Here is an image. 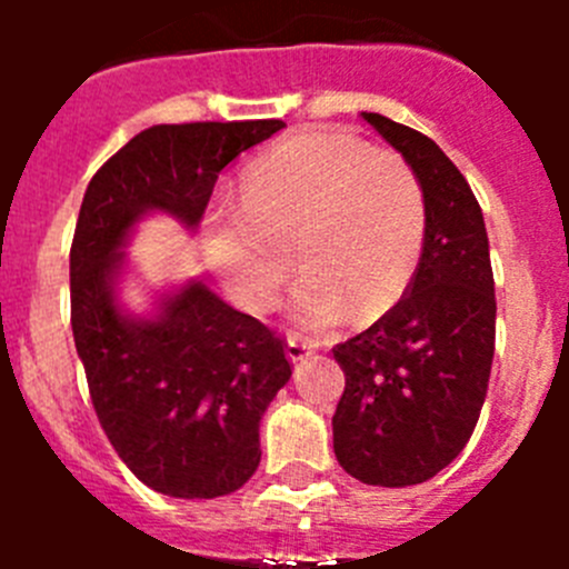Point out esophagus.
<instances>
[{
  "label": "esophagus",
  "mask_w": 569,
  "mask_h": 569,
  "mask_svg": "<svg viewBox=\"0 0 569 569\" xmlns=\"http://www.w3.org/2000/svg\"><path fill=\"white\" fill-rule=\"evenodd\" d=\"M313 350L316 347L310 345V341H305V339H299V336H288V359L293 361H305L308 359V356H313Z\"/></svg>",
  "instance_id": "1"
}]
</instances>
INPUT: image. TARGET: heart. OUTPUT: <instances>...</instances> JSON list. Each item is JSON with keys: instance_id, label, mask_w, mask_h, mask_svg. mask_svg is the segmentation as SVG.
Segmentation results:
<instances>
[{"instance_id": "heart-1", "label": "heart", "mask_w": 569, "mask_h": 569, "mask_svg": "<svg viewBox=\"0 0 569 569\" xmlns=\"http://www.w3.org/2000/svg\"><path fill=\"white\" fill-rule=\"evenodd\" d=\"M421 241L425 190L413 168L336 130L299 133L259 156L241 176V210H216L202 228L204 256L253 313L273 305L299 261L308 276L290 313L316 330L396 308Z\"/></svg>"}]
</instances>
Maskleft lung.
Segmentation results:
<instances>
[{
  "label": "left lung",
  "instance_id": "8db88e82",
  "mask_svg": "<svg viewBox=\"0 0 569 569\" xmlns=\"http://www.w3.org/2000/svg\"><path fill=\"white\" fill-rule=\"evenodd\" d=\"M425 190V241L410 293L373 328L333 347L345 393L333 450L353 479L410 487L470 441L496 350V293L485 216L445 150L381 113H361Z\"/></svg>",
  "mask_w": 569,
  "mask_h": 569
}]
</instances>
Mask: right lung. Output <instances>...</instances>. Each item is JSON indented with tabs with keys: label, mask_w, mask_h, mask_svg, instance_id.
<instances>
[{
	"label": "right lung",
	"mask_w": 569,
	"mask_h": 569,
	"mask_svg": "<svg viewBox=\"0 0 569 569\" xmlns=\"http://www.w3.org/2000/svg\"><path fill=\"white\" fill-rule=\"evenodd\" d=\"M284 128L259 122L153 124L99 168L70 248V328L99 425L150 490L216 499L261 461L259 421L290 379L284 345L199 279L122 301L136 224L164 213L193 233L236 156Z\"/></svg>",
	"instance_id": "obj_1"
}]
</instances>
